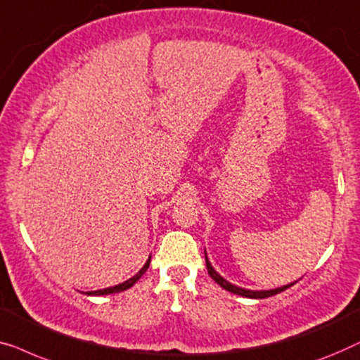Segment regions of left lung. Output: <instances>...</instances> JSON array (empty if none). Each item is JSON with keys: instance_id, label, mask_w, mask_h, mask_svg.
<instances>
[{"instance_id": "8db88e82", "label": "left lung", "mask_w": 360, "mask_h": 360, "mask_svg": "<svg viewBox=\"0 0 360 360\" xmlns=\"http://www.w3.org/2000/svg\"><path fill=\"white\" fill-rule=\"evenodd\" d=\"M205 264H207V271H209L210 277H212V279H214L217 283H219L220 287H224L225 290H229V292H231V293H236V295L246 297V298H267V297H272V295H276V293H281V292H283V290H287V288L292 287L293 283H297V281H295V282H292V283H287V285L272 288V290H250V288H243V287L233 285L231 282L224 279V277H221V276L219 274V272H217V271L214 269V266L210 264L209 257H207V252H205Z\"/></svg>"}]
</instances>
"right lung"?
<instances>
[{
  "instance_id": "right-lung-1",
  "label": "right lung",
  "mask_w": 360,
  "mask_h": 360,
  "mask_svg": "<svg viewBox=\"0 0 360 360\" xmlns=\"http://www.w3.org/2000/svg\"><path fill=\"white\" fill-rule=\"evenodd\" d=\"M150 259H151V256L148 257V261L145 262V266L141 267V269L136 272V274L134 276V277H130L129 281H125V282H122V283H119V285H114V287H108V288H101V290H93V292H86V295H109V293H119V292H124V290H127V288H130L131 285H134V283L140 279L141 276L145 274L146 272V269H148V266H150Z\"/></svg>"
}]
</instances>
